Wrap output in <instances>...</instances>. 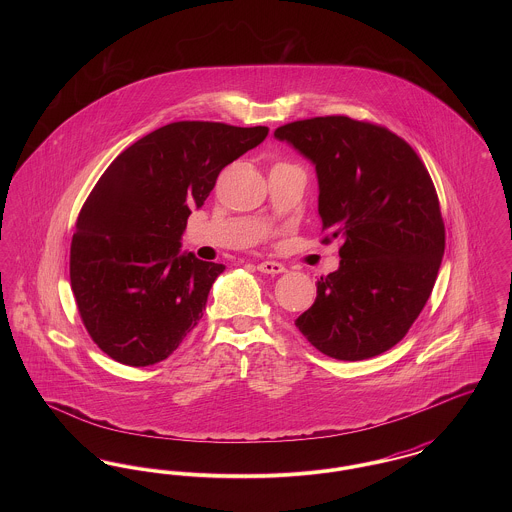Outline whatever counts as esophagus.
<instances>
[{
    "label": "esophagus",
    "instance_id": "1",
    "mask_svg": "<svg viewBox=\"0 0 512 512\" xmlns=\"http://www.w3.org/2000/svg\"><path fill=\"white\" fill-rule=\"evenodd\" d=\"M257 268L265 274H280V272H286V267L282 263H276V261H263L259 263Z\"/></svg>",
    "mask_w": 512,
    "mask_h": 512
}]
</instances>
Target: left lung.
<instances>
[{"instance_id": "left-lung-1", "label": "left lung", "mask_w": 512, "mask_h": 512, "mask_svg": "<svg viewBox=\"0 0 512 512\" xmlns=\"http://www.w3.org/2000/svg\"><path fill=\"white\" fill-rule=\"evenodd\" d=\"M274 138L315 165L322 242H341L340 268L320 276L295 326L332 359L376 357L405 338L438 278L445 226L434 182L413 147L372 122L315 117Z\"/></svg>"}]
</instances>
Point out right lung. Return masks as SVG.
<instances>
[{"label": "right lung", "instance_id": "1", "mask_svg": "<svg viewBox=\"0 0 512 512\" xmlns=\"http://www.w3.org/2000/svg\"><path fill=\"white\" fill-rule=\"evenodd\" d=\"M267 134V126L171 122L101 174L76 220L71 288L90 338L111 359L155 365L194 330L224 265L180 253V238L220 171Z\"/></svg>", "mask_w": 512, "mask_h": 512}]
</instances>
